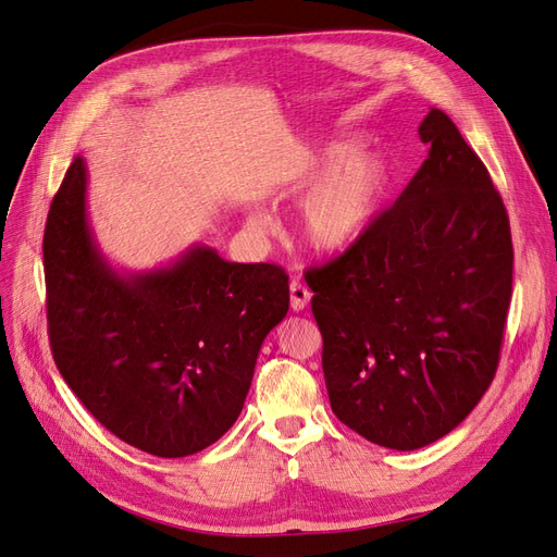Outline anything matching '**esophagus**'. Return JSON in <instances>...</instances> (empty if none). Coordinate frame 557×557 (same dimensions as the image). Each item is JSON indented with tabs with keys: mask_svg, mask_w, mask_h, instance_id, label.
Here are the masks:
<instances>
[{
	"mask_svg": "<svg viewBox=\"0 0 557 557\" xmlns=\"http://www.w3.org/2000/svg\"><path fill=\"white\" fill-rule=\"evenodd\" d=\"M289 296H292V310H294V312H302L305 308H308V302H310V298H312L308 286L300 284L298 280H294V282L289 284Z\"/></svg>",
	"mask_w": 557,
	"mask_h": 557,
	"instance_id": "obj_1",
	"label": "esophagus"
}]
</instances>
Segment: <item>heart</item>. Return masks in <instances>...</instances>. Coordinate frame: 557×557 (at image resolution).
Returning <instances> with one entry per match:
<instances>
[{"mask_svg":"<svg viewBox=\"0 0 557 557\" xmlns=\"http://www.w3.org/2000/svg\"><path fill=\"white\" fill-rule=\"evenodd\" d=\"M396 183L398 161L388 150L339 136L305 161L284 191L313 187L298 206V236L319 255H343L380 222ZM255 224L265 226L263 214H255Z\"/></svg>","mask_w":557,"mask_h":557,"instance_id":"b5f03b06","label":"heart"}]
</instances>
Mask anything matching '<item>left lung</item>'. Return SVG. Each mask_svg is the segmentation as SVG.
<instances>
[{
    "mask_svg": "<svg viewBox=\"0 0 557 557\" xmlns=\"http://www.w3.org/2000/svg\"><path fill=\"white\" fill-rule=\"evenodd\" d=\"M419 138L428 159L393 208L305 273L335 417L396 451L448 435L488 391L513 273L509 218L483 161L440 109Z\"/></svg>",
    "mask_w": 557,
    "mask_h": 557,
    "instance_id": "obj_1",
    "label": "left lung"
}]
</instances>
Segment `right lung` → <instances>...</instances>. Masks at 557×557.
<instances>
[{
    "label": "right lung",
    "mask_w": 557,
    "mask_h": 557,
    "mask_svg": "<svg viewBox=\"0 0 557 557\" xmlns=\"http://www.w3.org/2000/svg\"><path fill=\"white\" fill-rule=\"evenodd\" d=\"M44 268L64 382L103 428L159 458L203 451L236 423L263 339L289 310L280 265L224 261L208 245L120 271L89 224L83 157L50 203Z\"/></svg>",
    "instance_id": "obj_1"
}]
</instances>
